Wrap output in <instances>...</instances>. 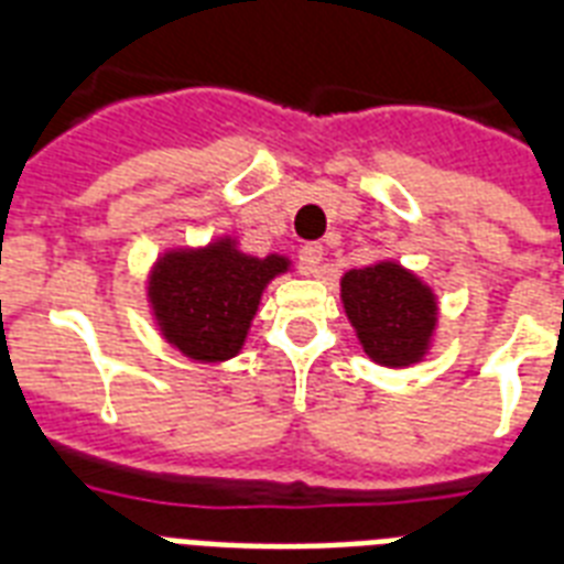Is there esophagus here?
Instances as JSON below:
<instances>
[{
	"instance_id": "obj_1",
	"label": "esophagus",
	"mask_w": 564,
	"mask_h": 564,
	"mask_svg": "<svg viewBox=\"0 0 564 564\" xmlns=\"http://www.w3.org/2000/svg\"><path fill=\"white\" fill-rule=\"evenodd\" d=\"M322 257H325V248L318 246V242H307V246H301L299 251V263H301V272L307 274H318L322 269Z\"/></svg>"
}]
</instances>
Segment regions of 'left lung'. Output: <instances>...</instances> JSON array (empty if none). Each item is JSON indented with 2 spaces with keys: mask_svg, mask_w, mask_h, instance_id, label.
I'll return each instance as SVG.
<instances>
[{
  "mask_svg": "<svg viewBox=\"0 0 564 564\" xmlns=\"http://www.w3.org/2000/svg\"><path fill=\"white\" fill-rule=\"evenodd\" d=\"M343 304L362 351L389 369L419 362L436 330V295L398 263L351 269L343 278Z\"/></svg>",
  "mask_w": 564,
  "mask_h": 564,
  "instance_id": "left-lung-1",
  "label": "left lung"
}]
</instances>
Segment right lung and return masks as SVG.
<instances>
[{"mask_svg":"<svg viewBox=\"0 0 564 564\" xmlns=\"http://www.w3.org/2000/svg\"><path fill=\"white\" fill-rule=\"evenodd\" d=\"M290 269L281 254L248 257L234 239L163 254L149 278V301L166 343L184 357L221 362L237 357L265 283Z\"/></svg>","mask_w":564,"mask_h":564,"instance_id":"obj_1","label":"right lung"}]
</instances>
